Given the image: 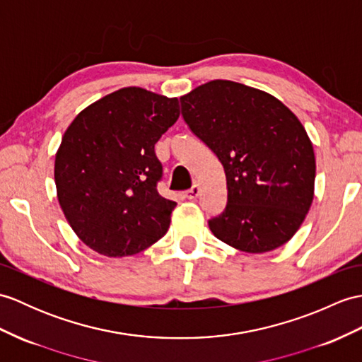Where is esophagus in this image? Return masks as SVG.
<instances>
[{"instance_id":"1","label":"esophagus","mask_w":362,"mask_h":362,"mask_svg":"<svg viewBox=\"0 0 362 362\" xmlns=\"http://www.w3.org/2000/svg\"><path fill=\"white\" fill-rule=\"evenodd\" d=\"M200 194V188L197 185H192V188H189L187 192H185V197L189 199V200H196Z\"/></svg>"}]
</instances>
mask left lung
I'll list each match as a JSON object with an SVG mask.
<instances>
[{"mask_svg":"<svg viewBox=\"0 0 362 362\" xmlns=\"http://www.w3.org/2000/svg\"><path fill=\"white\" fill-rule=\"evenodd\" d=\"M191 132L219 158L228 199L208 221L217 239L245 253L288 242L304 222L316 162L305 128L264 90L214 80L180 97Z\"/></svg>","mask_w":362,"mask_h":362,"instance_id":"obj_1","label":"left lung"}]
</instances>
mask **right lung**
I'll use <instances>...</instances> for the list:
<instances>
[{"instance_id":"add662e5","label":"right lung","mask_w":362,"mask_h":362,"mask_svg":"<svg viewBox=\"0 0 362 362\" xmlns=\"http://www.w3.org/2000/svg\"><path fill=\"white\" fill-rule=\"evenodd\" d=\"M180 115L179 100L123 88L75 117L55 156L60 206L97 253H140L170 228L175 202L158 194L154 145Z\"/></svg>"}]
</instances>
